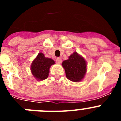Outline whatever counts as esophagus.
Wrapping results in <instances>:
<instances>
[{"mask_svg": "<svg viewBox=\"0 0 121 121\" xmlns=\"http://www.w3.org/2000/svg\"><path fill=\"white\" fill-rule=\"evenodd\" d=\"M56 62L58 64H60L62 62V59L60 57H57L56 59Z\"/></svg>", "mask_w": 121, "mask_h": 121, "instance_id": "esophagus-1", "label": "esophagus"}]
</instances>
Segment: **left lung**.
Returning a JSON list of instances; mask_svg holds the SVG:
<instances>
[{"instance_id": "1", "label": "left lung", "mask_w": 121, "mask_h": 121, "mask_svg": "<svg viewBox=\"0 0 121 121\" xmlns=\"http://www.w3.org/2000/svg\"><path fill=\"white\" fill-rule=\"evenodd\" d=\"M62 66L65 69L67 79L73 82H79L84 77L86 73V64L85 59L76 52L64 60Z\"/></svg>"}]
</instances>
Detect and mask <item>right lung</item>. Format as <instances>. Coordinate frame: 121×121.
I'll list each match as a JSON object with an SVG mask.
<instances>
[{
  "label": "right lung",
  "instance_id": "add662e5",
  "mask_svg": "<svg viewBox=\"0 0 121 121\" xmlns=\"http://www.w3.org/2000/svg\"><path fill=\"white\" fill-rule=\"evenodd\" d=\"M53 59L45 57L44 54L39 53L31 64V73L37 80H44L48 78L49 69L51 65L54 64Z\"/></svg>",
  "mask_w": 121,
  "mask_h": 121
}]
</instances>
